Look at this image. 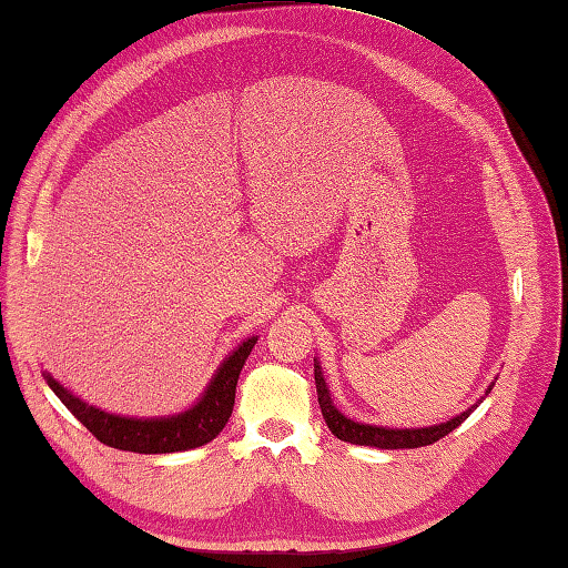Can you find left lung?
I'll list each match as a JSON object with an SVG mask.
<instances>
[{
	"label": "left lung",
	"instance_id": "left-lung-1",
	"mask_svg": "<svg viewBox=\"0 0 568 568\" xmlns=\"http://www.w3.org/2000/svg\"><path fill=\"white\" fill-rule=\"evenodd\" d=\"M313 376H316L321 413H323L327 427H331V433L337 439H343V443L376 447V449H415V447H425V445L437 443L439 437L449 435L455 427H459L466 418H469L471 410L490 394V388H494V384H496V382H490L481 400H476L471 408H466L464 413L455 415V418H449L447 423L430 425V427H384V425L357 423L335 408V403L331 398V388H327V384H325V376H323L318 359H313Z\"/></svg>",
	"mask_w": 568,
	"mask_h": 568
}]
</instances>
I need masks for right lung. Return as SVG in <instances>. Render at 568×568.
Listing matches in <instances>:
<instances>
[{
	"instance_id": "obj_1",
	"label": "right lung",
	"mask_w": 568,
	"mask_h": 568,
	"mask_svg": "<svg viewBox=\"0 0 568 568\" xmlns=\"http://www.w3.org/2000/svg\"><path fill=\"white\" fill-rule=\"evenodd\" d=\"M255 343L257 335L243 339L219 364L216 374L211 376L209 386L194 406L174 415H160V418H129V415L109 413L74 396L72 390L53 379L50 372H43V379L99 443L123 452H138V455H170V452L196 449L219 437L233 413L237 376H241L243 364Z\"/></svg>"
}]
</instances>
